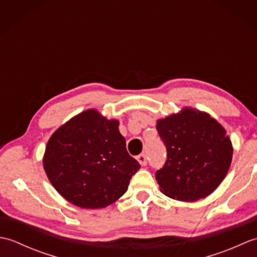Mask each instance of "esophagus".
Returning <instances> with one entry per match:
<instances>
[{
	"label": "esophagus",
	"instance_id": "1",
	"mask_svg": "<svg viewBox=\"0 0 257 257\" xmlns=\"http://www.w3.org/2000/svg\"><path fill=\"white\" fill-rule=\"evenodd\" d=\"M137 160L140 163L141 166H146L147 165V156L145 154H141L137 157Z\"/></svg>",
	"mask_w": 257,
	"mask_h": 257
}]
</instances>
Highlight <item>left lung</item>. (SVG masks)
Masks as SVG:
<instances>
[{
  "instance_id": "1",
  "label": "left lung",
  "mask_w": 257,
  "mask_h": 257,
  "mask_svg": "<svg viewBox=\"0 0 257 257\" xmlns=\"http://www.w3.org/2000/svg\"><path fill=\"white\" fill-rule=\"evenodd\" d=\"M167 161L156 172L161 192L178 201L206 198L226 177L233 156L231 139L209 113L184 107L158 119Z\"/></svg>"
}]
</instances>
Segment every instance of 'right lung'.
<instances>
[{"label": "right lung", "mask_w": 257, "mask_h": 257, "mask_svg": "<svg viewBox=\"0 0 257 257\" xmlns=\"http://www.w3.org/2000/svg\"><path fill=\"white\" fill-rule=\"evenodd\" d=\"M118 127L117 119L87 109L51 136L43 166L65 200L83 209H101L125 193L140 165L128 154Z\"/></svg>", "instance_id": "right-lung-1"}]
</instances>
